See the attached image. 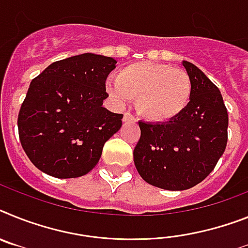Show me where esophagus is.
Listing matches in <instances>:
<instances>
[{
  "label": "esophagus",
  "mask_w": 248,
  "mask_h": 248,
  "mask_svg": "<svg viewBox=\"0 0 248 248\" xmlns=\"http://www.w3.org/2000/svg\"><path fill=\"white\" fill-rule=\"evenodd\" d=\"M135 121H136V118L131 113H128V112L124 114V122H135Z\"/></svg>",
  "instance_id": "obj_1"
}]
</instances>
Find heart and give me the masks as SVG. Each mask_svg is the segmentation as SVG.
<instances>
[{
  "label": "heart",
  "instance_id": "b5f03b06",
  "mask_svg": "<svg viewBox=\"0 0 248 248\" xmlns=\"http://www.w3.org/2000/svg\"><path fill=\"white\" fill-rule=\"evenodd\" d=\"M107 91L120 105L135 99L137 112L145 120L164 124L180 116L188 107L193 84L185 70L140 62L122 68L117 79L107 82Z\"/></svg>",
  "mask_w": 248,
  "mask_h": 248
}]
</instances>
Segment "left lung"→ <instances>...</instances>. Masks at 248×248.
Listing matches in <instances>:
<instances>
[{
    "mask_svg": "<svg viewBox=\"0 0 248 248\" xmlns=\"http://www.w3.org/2000/svg\"><path fill=\"white\" fill-rule=\"evenodd\" d=\"M193 84L188 107L164 124L139 122L134 161L141 178L166 190H185L203 182L227 146L228 113L219 89L194 64L183 60Z\"/></svg>",
    "mask_w": 248,
    "mask_h": 248,
    "instance_id": "1",
    "label": "left lung"
}]
</instances>
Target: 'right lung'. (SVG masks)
Returning a JSON list of instances; mask_svg holds the SVG:
<instances>
[{
  "label": "right lung",
  "mask_w": 248,
  "mask_h": 248,
  "mask_svg": "<svg viewBox=\"0 0 248 248\" xmlns=\"http://www.w3.org/2000/svg\"><path fill=\"white\" fill-rule=\"evenodd\" d=\"M113 58L85 53L54 62L32 79L18 112L20 142L30 161L54 178H78L97 165L124 114L102 107Z\"/></svg>",
  "instance_id": "add662e5"
}]
</instances>
